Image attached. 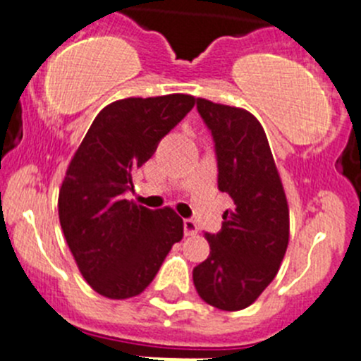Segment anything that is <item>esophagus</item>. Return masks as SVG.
Wrapping results in <instances>:
<instances>
[{"label": "esophagus", "instance_id": "1", "mask_svg": "<svg viewBox=\"0 0 361 361\" xmlns=\"http://www.w3.org/2000/svg\"><path fill=\"white\" fill-rule=\"evenodd\" d=\"M183 231L185 235H195L199 232V227L194 220L187 218V220H183Z\"/></svg>", "mask_w": 361, "mask_h": 361}]
</instances>
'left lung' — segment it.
Wrapping results in <instances>:
<instances>
[{
  "instance_id": "obj_1",
  "label": "left lung",
  "mask_w": 361,
  "mask_h": 361,
  "mask_svg": "<svg viewBox=\"0 0 361 361\" xmlns=\"http://www.w3.org/2000/svg\"><path fill=\"white\" fill-rule=\"evenodd\" d=\"M218 162V190L234 207L221 231L206 232L209 257L194 269L199 297L221 311H241L271 285L286 253L290 213L264 127L250 111L197 97Z\"/></svg>"
}]
</instances>
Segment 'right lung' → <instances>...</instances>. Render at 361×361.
I'll list each match as a JSON object with an SVG mask.
<instances>
[{
    "instance_id": "1",
    "label": "right lung",
    "mask_w": 361,
    "mask_h": 361,
    "mask_svg": "<svg viewBox=\"0 0 361 361\" xmlns=\"http://www.w3.org/2000/svg\"><path fill=\"white\" fill-rule=\"evenodd\" d=\"M195 97H127L99 111L69 162L59 192L64 238L85 281L108 298L136 297L183 238L171 207L154 211L123 199L133 174L194 108Z\"/></svg>"
}]
</instances>
